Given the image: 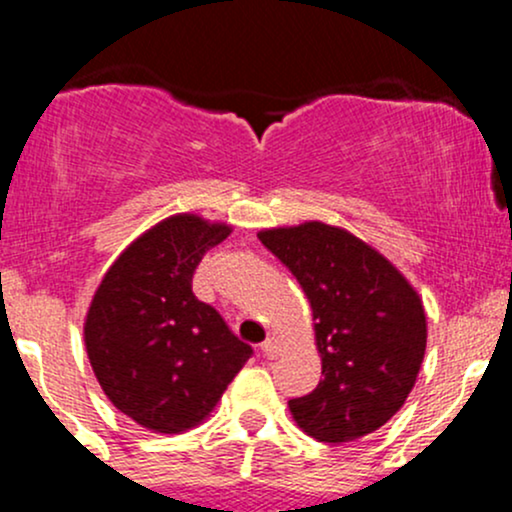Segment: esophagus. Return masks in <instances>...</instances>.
<instances>
[{
    "instance_id": "1",
    "label": "esophagus",
    "mask_w": 512,
    "mask_h": 512,
    "mask_svg": "<svg viewBox=\"0 0 512 512\" xmlns=\"http://www.w3.org/2000/svg\"><path fill=\"white\" fill-rule=\"evenodd\" d=\"M262 351H264V356L281 354V342L276 337H267V339H264V344H262Z\"/></svg>"
}]
</instances>
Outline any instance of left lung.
I'll return each instance as SVG.
<instances>
[{
	"label": "left lung",
	"instance_id": "1",
	"mask_svg": "<svg viewBox=\"0 0 512 512\" xmlns=\"http://www.w3.org/2000/svg\"><path fill=\"white\" fill-rule=\"evenodd\" d=\"M296 276L315 320L322 375L291 416L320 443L378 431L402 409L426 354L419 293L378 250L322 221L257 233Z\"/></svg>",
	"mask_w": 512,
	"mask_h": 512
}]
</instances>
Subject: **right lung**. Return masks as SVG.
Returning a JSON list of instances; mask_svg holds the SVG:
<instances>
[{
    "instance_id": "obj_1",
    "label": "right lung",
    "mask_w": 512,
    "mask_h": 512,
    "mask_svg": "<svg viewBox=\"0 0 512 512\" xmlns=\"http://www.w3.org/2000/svg\"><path fill=\"white\" fill-rule=\"evenodd\" d=\"M228 223L175 214L129 243L93 293L86 354L105 397L154 433H182L214 411L252 346L192 293L204 252Z\"/></svg>"
}]
</instances>
